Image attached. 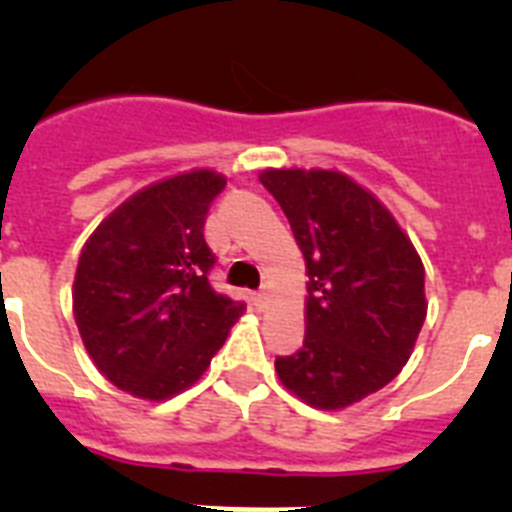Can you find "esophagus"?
Instances as JSON below:
<instances>
[{
	"label": "esophagus",
	"mask_w": 512,
	"mask_h": 512,
	"mask_svg": "<svg viewBox=\"0 0 512 512\" xmlns=\"http://www.w3.org/2000/svg\"><path fill=\"white\" fill-rule=\"evenodd\" d=\"M251 300H253V307H256V310H264V305H266V292H264V289H261V292H256V295H253Z\"/></svg>",
	"instance_id": "esophagus-1"
}]
</instances>
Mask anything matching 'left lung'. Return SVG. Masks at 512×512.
<instances>
[{
    "label": "left lung",
    "mask_w": 512,
    "mask_h": 512,
    "mask_svg": "<svg viewBox=\"0 0 512 512\" xmlns=\"http://www.w3.org/2000/svg\"><path fill=\"white\" fill-rule=\"evenodd\" d=\"M305 256V341L277 356L279 382L318 410H343L390 384L423 328L425 269L408 233L338 169H264Z\"/></svg>",
    "instance_id": "1"
}]
</instances>
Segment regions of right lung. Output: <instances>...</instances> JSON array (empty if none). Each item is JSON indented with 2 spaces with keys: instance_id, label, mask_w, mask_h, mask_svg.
Wrapping results in <instances>:
<instances>
[{
  "instance_id": "obj_1",
  "label": "right lung",
  "mask_w": 512,
  "mask_h": 512,
  "mask_svg": "<svg viewBox=\"0 0 512 512\" xmlns=\"http://www.w3.org/2000/svg\"><path fill=\"white\" fill-rule=\"evenodd\" d=\"M225 176L189 169L130 194L84 243L74 318L104 377L140 400L192 387L246 305L207 282L205 215Z\"/></svg>"
}]
</instances>
